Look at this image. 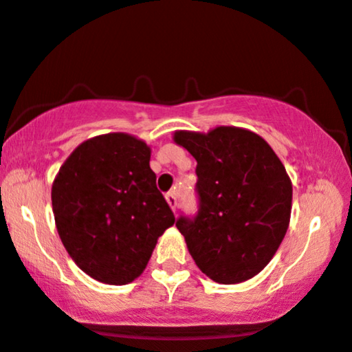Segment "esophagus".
Returning a JSON list of instances; mask_svg holds the SVG:
<instances>
[{"label":"esophagus","instance_id":"obj_1","mask_svg":"<svg viewBox=\"0 0 352 352\" xmlns=\"http://www.w3.org/2000/svg\"><path fill=\"white\" fill-rule=\"evenodd\" d=\"M166 199H167L168 206H170L173 211H175V208H177V197H175V193H173V191H170V193H167L166 195Z\"/></svg>","mask_w":352,"mask_h":352}]
</instances>
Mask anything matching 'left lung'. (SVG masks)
Listing matches in <instances>:
<instances>
[{
  "mask_svg": "<svg viewBox=\"0 0 352 352\" xmlns=\"http://www.w3.org/2000/svg\"><path fill=\"white\" fill-rule=\"evenodd\" d=\"M173 140L197 159V214L175 222L190 255L212 281H247L270 263L287 232L286 168L263 138L242 128L177 131Z\"/></svg>",
  "mask_w": 352,
  "mask_h": 352,
  "instance_id": "obj_1",
  "label": "left lung"
}]
</instances>
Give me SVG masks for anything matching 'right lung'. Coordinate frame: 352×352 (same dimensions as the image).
Listing matches in <instances>:
<instances>
[{"mask_svg": "<svg viewBox=\"0 0 352 352\" xmlns=\"http://www.w3.org/2000/svg\"><path fill=\"white\" fill-rule=\"evenodd\" d=\"M149 159L144 141L110 133L79 144L53 182L61 242L97 281L122 286L136 279L157 239L175 222Z\"/></svg>", "mask_w": 352, "mask_h": 352, "instance_id": "1", "label": "right lung"}]
</instances>
